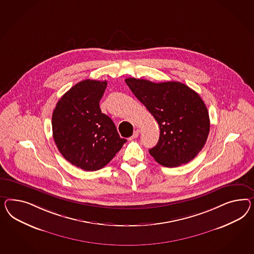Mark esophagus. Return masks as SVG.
I'll return each mask as SVG.
<instances>
[{
    "label": "esophagus",
    "instance_id": "34e87169",
    "mask_svg": "<svg viewBox=\"0 0 254 254\" xmlns=\"http://www.w3.org/2000/svg\"><path fill=\"white\" fill-rule=\"evenodd\" d=\"M139 132L140 131L138 130V129H136V130L134 131V133L132 135V138H137L138 137V135H139Z\"/></svg>",
    "mask_w": 254,
    "mask_h": 254
}]
</instances>
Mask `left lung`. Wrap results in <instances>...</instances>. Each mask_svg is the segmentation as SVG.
Listing matches in <instances>:
<instances>
[{
  "instance_id": "obj_1",
  "label": "left lung",
  "mask_w": 254,
  "mask_h": 254,
  "mask_svg": "<svg viewBox=\"0 0 254 254\" xmlns=\"http://www.w3.org/2000/svg\"><path fill=\"white\" fill-rule=\"evenodd\" d=\"M126 83L159 125L158 143L149 151L158 164L177 167L196 157L210 131L208 110L199 94L177 81L128 77Z\"/></svg>"
}]
</instances>
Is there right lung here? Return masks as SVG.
Wrapping results in <instances>:
<instances>
[{"mask_svg": "<svg viewBox=\"0 0 254 254\" xmlns=\"http://www.w3.org/2000/svg\"><path fill=\"white\" fill-rule=\"evenodd\" d=\"M106 86L105 80H82L63 95L53 113V136L58 150L85 171L102 169L127 141L100 108Z\"/></svg>", "mask_w": 254, "mask_h": 254, "instance_id": "1", "label": "right lung"}]
</instances>
